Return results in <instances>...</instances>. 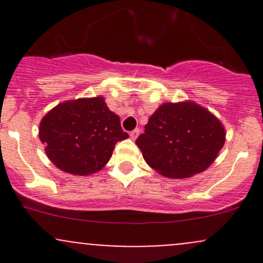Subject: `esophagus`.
Masks as SVG:
<instances>
[{"label": "esophagus", "mask_w": 263, "mask_h": 263, "mask_svg": "<svg viewBox=\"0 0 263 263\" xmlns=\"http://www.w3.org/2000/svg\"><path fill=\"white\" fill-rule=\"evenodd\" d=\"M139 134H140V129L136 128V129H134V131L129 132V137H131L132 140H136L137 136H139Z\"/></svg>", "instance_id": "esophagus-1"}]
</instances>
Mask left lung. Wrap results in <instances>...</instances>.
<instances>
[{"mask_svg":"<svg viewBox=\"0 0 263 263\" xmlns=\"http://www.w3.org/2000/svg\"><path fill=\"white\" fill-rule=\"evenodd\" d=\"M224 142L219 119L192 102L160 105L136 140L148 165L169 178H187L208 169Z\"/></svg>","mask_w":263,"mask_h":263,"instance_id":"left-lung-1","label":"left lung"}]
</instances>
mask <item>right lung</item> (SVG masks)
<instances>
[{
	"mask_svg": "<svg viewBox=\"0 0 263 263\" xmlns=\"http://www.w3.org/2000/svg\"><path fill=\"white\" fill-rule=\"evenodd\" d=\"M39 137L46 154L61 171L75 176L97 173L109 161L118 141L128 135L104 98L65 102L44 116Z\"/></svg>",
	"mask_w": 263,
	"mask_h": 263,
	"instance_id": "obj_1",
	"label": "right lung"
}]
</instances>
